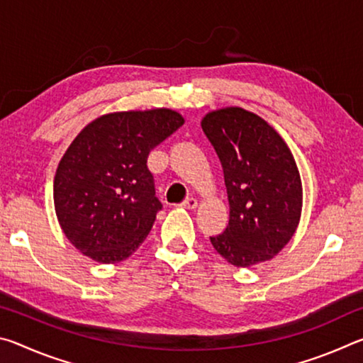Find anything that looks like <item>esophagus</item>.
I'll use <instances>...</instances> for the list:
<instances>
[{
	"label": "esophagus",
	"instance_id": "1",
	"mask_svg": "<svg viewBox=\"0 0 363 363\" xmlns=\"http://www.w3.org/2000/svg\"><path fill=\"white\" fill-rule=\"evenodd\" d=\"M196 205H199V201H196V199H192V196H190V199L184 200L179 206L186 208V210H195Z\"/></svg>",
	"mask_w": 363,
	"mask_h": 363
}]
</instances>
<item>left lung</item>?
Segmentation results:
<instances>
[{
	"label": "left lung",
	"instance_id": "obj_1",
	"mask_svg": "<svg viewBox=\"0 0 363 363\" xmlns=\"http://www.w3.org/2000/svg\"><path fill=\"white\" fill-rule=\"evenodd\" d=\"M201 128L216 150L229 199V225L210 237L237 267L272 259L296 230L303 189L296 162L279 133L240 107L208 113Z\"/></svg>",
	"mask_w": 363,
	"mask_h": 363
}]
</instances>
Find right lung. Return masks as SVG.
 I'll list each match as a JSON object with an SVG mask.
<instances>
[{"label": "right lung", "mask_w": 363, "mask_h": 363, "mask_svg": "<svg viewBox=\"0 0 363 363\" xmlns=\"http://www.w3.org/2000/svg\"><path fill=\"white\" fill-rule=\"evenodd\" d=\"M182 125L174 110L155 108L104 115L78 134L54 177L57 219L73 247L102 264L138 250L163 208L147 157Z\"/></svg>", "instance_id": "1"}]
</instances>
